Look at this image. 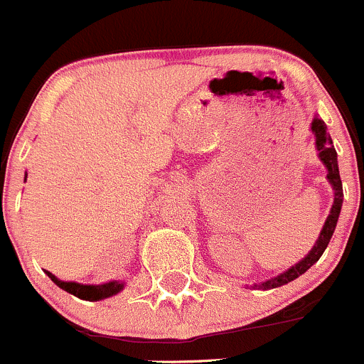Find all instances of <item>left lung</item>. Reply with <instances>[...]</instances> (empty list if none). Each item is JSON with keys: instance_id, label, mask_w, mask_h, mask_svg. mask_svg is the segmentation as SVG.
Segmentation results:
<instances>
[{"instance_id": "obj_1", "label": "left lung", "mask_w": 364, "mask_h": 364, "mask_svg": "<svg viewBox=\"0 0 364 364\" xmlns=\"http://www.w3.org/2000/svg\"><path fill=\"white\" fill-rule=\"evenodd\" d=\"M311 133L315 135V147L316 154H318L320 161L323 164V167L327 168V181L331 183L334 192V203L331 206L329 217L326 218V224H323L322 231H320L318 240L315 242L313 249L302 257L299 263H295L294 267H290L288 270H284L279 276L272 277V279L263 281L259 284H254V290H272V288H279L283 284L291 283L294 279H297L299 276H302L304 272H308L316 261L320 259V256L323 254V250L329 245L331 238H333V232L336 229L338 217H340L341 204H343V186H341V178H340V168H338V154L336 149L333 146V139L327 133V126L318 115H315L311 122Z\"/></svg>"}]
</instances>
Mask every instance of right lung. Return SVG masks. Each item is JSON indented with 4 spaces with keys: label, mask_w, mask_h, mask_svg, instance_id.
Returning a JSON list of instances; mask_svg holds the SVG:
<instances>
[{
    "label": "right lung",
    "mask_w": 364,
    "mask_h": 364,
    "mask_svg": "<svg viewBox=\"0 0 364 364\" xmlns=\"http://www.w3.org/2000/svg\"><path fill=\"white\" fill-rule=\"evenodd\" d=\"M46 274H48V277L56 287L65 290L67 294L74 295V297L83 299V301H101V299L114 297V295H117L124 288L122 281H108V283L103 284H81L74 283V281H60L58 277L53 276L51 272H46Z\"/></svg>",
    "instance_id": "1"
}]
</instances>
